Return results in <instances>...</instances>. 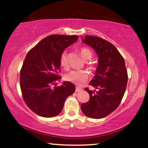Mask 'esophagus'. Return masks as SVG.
<instances>
[{
    "label": "esophagus",
    "mask_w": 148,
    "mask_h": 148,
    "mask_svg": "<svg viewBox=\"0 0 148 148\" xmlns=\"http://www.w3.org/2000/svg\"><path fill=\"white\" fill-rule=\"evenodd\" d=\"M81 90H82V88L78 87V86H77V87H76V92H79Z\"/></svg>",
    "instance_id": "1"
}]
</instances>
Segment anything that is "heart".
Instances as JSON below:
<instances>
[{"instance_id":"heart-1","label":"heart","mask_w":148,"mask_h":148,"mask_svg":"<svg viewBox=\"0 0 148 148\" xmlns=\"http://www.w3.org/2000/svg\"><path fill=\"white\" fill-rule=\"evenodd\" d=\"M79 53L81 57L86 60H88L91 59L92 57V52L88 47H82L80 49ZM60 66L63 68H67L68 66V59H67V54L65 51L62 53L59 59ZM89 78V74L88 72L85 70H74L71 71L68 74L64 76V79L69 82L73 83V84L77 85V86H81Z\"/></svg>"}]
</instances>
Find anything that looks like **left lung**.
Instances as JSON below:
<instances>
[{"label": "left lung", "mask_w": 148, "mask_h": 148, "mask_svg": "<svg viewBox=\"0 0 148 148\" xmlns=\"http://www.w3.org/2000/svg\"><path fill=\"white\" fill-rule=\"evenodd\" d=\"M83 42L95 49L99 62L96 74L90 84L97 90L85 88L90 95L81 111L93 119L103 118L118 108L126 90L128 80L125 60L115 47L99 37L86 35Z\"/></svg>", "instance_id": "1"}]
</instances>
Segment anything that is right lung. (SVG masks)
Returning <instances> with one entry per match:
<instances>
[{
    "mask_svg": "<svg viewBox=\"0 0 148 148\" xmlns=\"http://www.w3.org/2000/svg\"><path fill=\"white\" fill-rule=\"evenodd\" d=\"M78 38L76 35H49L27 53L20 71V87L25 103L37 115L56 116L62 111L66 98L75 91V86L69 81L60 86L56 84L61 79V53Z\"/></svg>",
    "mask_w": 148,
    "mask_h": 148,
    "instance_id": "add662e5",
    "label": "right lung"
}]
</instances>
